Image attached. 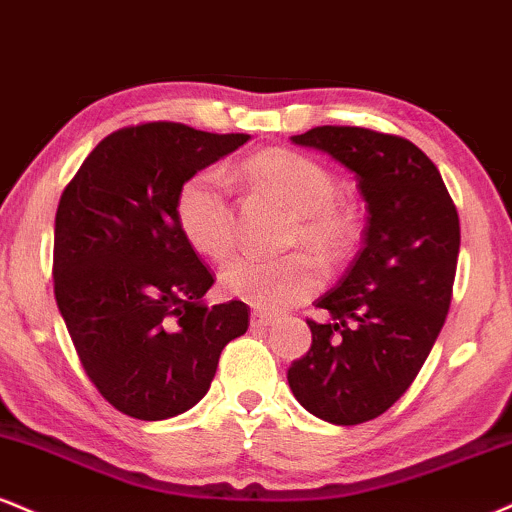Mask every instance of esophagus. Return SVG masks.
I'll return each mask as SVG.
<instances>
[{"label": "esophagus", "instance_id": "esophagus-1", "mask_svg": "<svg viewBox=\"0 0 512 512\" xmlns=\"http://www.w3.org/2000/svg\"><path fill=\"white\" fill-rule=\"evenodd\" d=\"M274 324V317L272 315H264V312H252L250 315V326L252 329H267V326Z\"/></svg>", "mask_w": 512, "mask_h": 512}]
</instances>
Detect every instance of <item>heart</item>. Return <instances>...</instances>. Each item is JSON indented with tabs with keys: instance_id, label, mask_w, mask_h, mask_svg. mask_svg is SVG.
<instances>
[{
	"instance_id": "heart-1",
	"label": "heart",
	"mask_w": 512,
	"mask_h": 512,
	"mask_svg": "<svg viewBox=\"0 0 512 512\" xmlns=\"http://www.w3.org/2000/svg\"><path fill=\"white\" fill-rule=\"evenodd\" d=\"M245 176L281 197L298 214L295 243L310 245L319 255L338 260L355 245L357 224L338 205L341 183L315 159L288 150H267L250 157ZM176 219L183 238L200 255L221 260L233 248V207L219 169H202L183 183L176 197ZM322 286V269L310 255L264 257L240 255L221 269L219 288L267 312H283L303 303Z\"/></svg>"
}]
</instances>
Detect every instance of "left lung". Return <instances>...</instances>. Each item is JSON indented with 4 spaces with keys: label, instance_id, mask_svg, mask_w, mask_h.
<instances>
[{
    "label": "left lung",
    "instance_id": "8db88e82",
    "mask_svg": "<svg viewBox=\"0 0 512 512\" xmlns=\"http://www.w3.org/2000/svg\"><path fill=\"white\" fill-rule=\"evenodd\" d=\"M291 143L350 174L367 226L341 281L317 300L331 322H307L312 346L288 367L293 396L331 424L369 422L410 389L451 307L460 219L417 145L355 126H317Z\"/></svg>",
    "mask_w": 512,
    "mask_h": 512
}]
</instances>
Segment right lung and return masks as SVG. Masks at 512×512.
Listing matches in <instances>:
<instances>
[{"label":"right lung","instance_id":"add662e5","mask_svg":"<svg viewBox=\"0 0 512 512\" xmlns=\"http://www.w3.org/2000/svg\"><path fill=\"white\" fill-rule=\"evenodd\" d=\"M248 140L166 121L121 128L61 193L54 295L90 381L123 415L193 408L221 350L248 331L245 303L205 305L214 279L176 219L183 183Z\"/></svg>","mask_w":512,"mask_h":512}]
</instances>
